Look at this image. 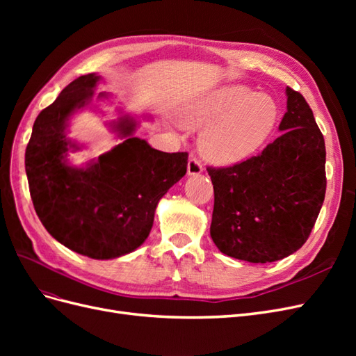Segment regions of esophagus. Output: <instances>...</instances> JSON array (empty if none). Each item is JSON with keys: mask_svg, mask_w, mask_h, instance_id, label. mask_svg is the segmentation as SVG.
I'll list each match as a JSON object with an SVG mask.
<instances>
[{"mask_svg": "<svg viewBox=\"0 0 356 356\" xmlns=\"http://www.w3.org/2000/svg\"><path fill=\"white\" fill-rule=\"evenodd\" d=\"M187 172L188 175H199L203 172V166L200 163V160H197L196 157H190L188 159V163H187Z\"/></svg>", "mask_w": 356, "mask_h": 356, "instance_id": "34e87169", "label": "esophagus"}]
</instances>
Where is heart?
<instances>
[{
  "mask_svg": "<svg viewBox=\"0 0 356 356\" xmlns=\"http://www.w3.org/2000/svg\"><path fill=\"white\" fill-rule=\"evenodd\" d=\"M277 117L279 108L270 96L232 86L187 111L184 123L208 126L200 135V152L215 163L229 165L255 153L272 135Z\"/></svg>",
  "mask_w": 356,
  "mask_h": 356,
  "instance_id": "heart-1",
  "label": "heart"
}]
</instances>
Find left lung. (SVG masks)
I'll list each match as a JSON object with an SVG mask.
<instances>
[{"label": "left lung", "instance_id": "left-lung-1", "mask_svg": "<svg viewBox=\"0 0 356 356\" xmlns=\"http://www.w3.org/2000/svg\"><path fill=\"white\" fill-rule=\"evenodd\" d=\"M282 135L260 154L208 166L213 184L211 238L238 260L272 263L300 250L325 199V143L303 95L286 88Z\"/></svg>", "mask_w": 356, "mask_h": 356}]
</instances>
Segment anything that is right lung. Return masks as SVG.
I'll return each mask as SVG.
<instances>
[{"label": "right lung", "mask_w": 356, "mask_h": 356, "mask_svg": "<svg viewBox=\"0 0 356 356\" xmlns=\"http://www.w3.org/2000/svg\"><path fill=\"white\" fill-rule=\"evenodd\" d=\"M99 75L70 83L35 118L25 153L32 203L46 230L81 255L108 260L135 251L153 227L159 200L187 172L188 153H163L132 136L136 123L120 118L127 139L88 168L65 163L68 118L88 105ZM99 96H105L101 93Z\"/></svg>", "instance_id": "add662e5"}]
</instances>
